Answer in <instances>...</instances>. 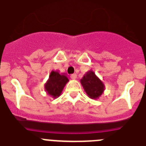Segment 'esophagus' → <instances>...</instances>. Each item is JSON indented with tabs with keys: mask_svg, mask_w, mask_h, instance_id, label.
Wrapping results in <instances>:
<instances>
[{
	"mask_svg": "<svg viewBox=\"0 0 146 146\" xmlns=\"http://www.w3.org/2000/svg\"><path fill=\"white\" fill-rule=\"evenodd\" d=\"M71 78L73 80H75L76 78H77V74H71Z\"/></svg>",
	"mask_w": 146,
	"mask_h": 146,
	"instance_id": "34e87169",
	"label": "esophagus"
}]
</instances>
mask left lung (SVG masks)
<instances>
[{
  "instance_id": "8db88e82",
  "label": "left lung",
  "mask_w": 146,
  "mask_h": 146,
  "mask_svg": "<svg viewBox=\"0 0 146 146\" xmlns=\"http://www.w3.org/2000/svg\"><path fill=\"white\" fill-rule=\"evenodd\" d=\"M80 83L88 96L92 99H97L104 93L105 86L102 81L90 70L84 74L80 80Z\"/></svg>"
}]
</instances>
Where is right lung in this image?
<instances>
[{"mask_svg":"<svg viewBox=\"0 0 146 146\" xmlns=\"http://www.w3.org/2000/svg\"><path fill=\"white\" fill-rule=\"evenodd\" d=\"M69 81L65 73L60 74L58 71L52 70L50 72L49 79L44 84V90L49 96L56 99L60 96L66 84Z\"/></svg>","mask_w":146,"mask_h":146,"instance_id":"right-lung-1","label":"right lung"}]
</instances>
